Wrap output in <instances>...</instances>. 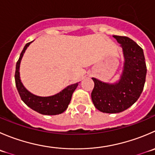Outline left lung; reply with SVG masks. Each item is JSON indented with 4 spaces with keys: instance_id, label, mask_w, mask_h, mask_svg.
Returning a JSON list of instances; mask_svg holds the SVG:
<instances>
[{
    "instance_id": "8db88e82",
    "label": "left lung",
    "mask_w": 155,
    "mask_h": 155,
    "mask_svg": "<svg viewBox=\"0 0 155 155\" xmlns=\"http://www.w3.org/2000/svg\"><path fill=\"white\" fill-rule=\"evenodd\" d=\"M120 45L124 62L117 82H104L91 78L94 87L91 100L98 110L107 114L122 112L139 99L143 91L146 77V64L142 48L125 36L114 35Z\"/></svg>"
}]
</instances>
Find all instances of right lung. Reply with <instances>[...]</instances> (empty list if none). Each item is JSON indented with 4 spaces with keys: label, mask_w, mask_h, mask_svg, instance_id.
I'll return each instance as SVG.
<instances>
[{
    "label": "right lung",
    "mask_w": 155,
    "mask_h": 155,
    "mask_svg": "<svg viewBox=\"0 0 155 155\" xmlns=\"http://www.w3.org/2000/svg\"><path fill=\"white\" fill-rule=\"evenodd\" d=\"M32 41L27 43L22 51L19 60L16 65V73H15V82L16 86L22 101L31 109L36 112L44 115H57L62 114L68 107V105L71 101L73 91L78 86L77 83L68 85L64 89L56 94L48 97L38 96L30 92L27 90L21 82L20 74H19V67H20L21 60L23 57L24 53L27 48L29 46Z\"/></svg>",
    "instance_id": "1"
}]
</instances>
